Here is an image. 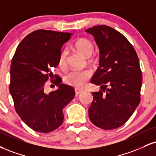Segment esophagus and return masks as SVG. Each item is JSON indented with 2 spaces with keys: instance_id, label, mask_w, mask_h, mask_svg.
I'll use <instances>...</instances> for the list:
<instances>
[{
  "instance_id": "1",
  "label": "esophagus",
  "mask_w": 156,
  "mask_h": 156,
  "mask_svg": "<svg viewBox=\"0 0 156 156\" xmlns=\"http://www.w3.org/2000/svg\"><path fill=\"white\" fill-rule=\"evenodd\" d=\"M83 91V90L79 89H75V92H76V95H78Z\"/></svg>"
}]
</instances>
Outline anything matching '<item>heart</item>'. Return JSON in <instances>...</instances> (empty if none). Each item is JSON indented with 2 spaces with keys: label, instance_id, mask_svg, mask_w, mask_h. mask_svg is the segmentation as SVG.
Instances as JSON below:
<instances>
[{
  "label": "heart",
  "instance_id": "1",
  "mask_svg": "<svg viewBox=\"0 0 156 156\" xmlns=\"http://www.w3.org/2000/svg\"><path fill=\"white\" fill-rule=\"evenodd\" d=\"M74 47L77 51L86 57L88 62L94 63L95 62L94 58L91 57L94 52V45L91 41L86 38H79L74 43ZM68 51L66 48L63 49L59 54V64L61 67H65L66 65ZM91 76V70L86 69L83 70H73L67 75L65 78V83L68 85L75 86L76 88L83 87L86 82L89 79Z\"/></svg>",
  "mask_w": 156,
  "mask_h": 156
}]
</instances>
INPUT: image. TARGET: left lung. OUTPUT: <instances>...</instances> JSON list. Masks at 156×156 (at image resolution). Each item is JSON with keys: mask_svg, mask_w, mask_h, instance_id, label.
<instances>
[{"mask_svg": "<svg viewBox=\"0 0 156 156\" xmlns=\"http://www.w3.org/2000/svg\"><path fill=\"white\" fill-rule=\"evenodd\" d=\"M99 50V67L91 83L100 86L92 92L89 109L91 123L108 130L128 121L140 102L142 76L132 45L119 31L106 25L89 28Z\"/></svg>", "mask_w": 156, "mask_h": 156, "instance_id": "1", "label": "left lung"}]
</instances>
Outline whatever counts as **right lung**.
Instances as JSON below:
<instances>
[{
	"label": "right lung",
	"instance_id": "obj_1",
	"mask_svg": "<svg viewBox=\"0 0 156 156\" xmlns=\"http://www.w3.org/2000/svg\"><path fill=\"white\" fill-rule=\"evenodd\" d=\"M72 35L33 31L19 44L13 57L9 92L19 116L35 132L48 133L59 127L64 121L63 108L75 97L72 86L61 83V78L51 73L59 65L62 46ZM49 77L58 89L46 94L44 86Z\"/></svg>",
	"mask_w": 156,
	"mask_h": 156
}]
</instances>
